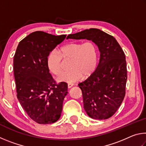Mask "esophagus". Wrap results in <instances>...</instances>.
Here are the masks:
<instances>
[{
	"mask_svg": "<svg viewBox=\"0 0 146 146\" xmlns=\"http://www.w3.org/2000/svg\"><path fill=\"white\" fill-rule=\"evenodd\" d=\"M73 84H68V88H71V87H73Z\"/></svg>",
	"mask_w": 146,
	"mask_h": 146,
	"instance_id": "obj_1",
	"label": "esophagus"
}]
</instances>
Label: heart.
I'll use <instances>...</instances> for the list:
<instances>
[{"label": "heart", "mask_w": 146, "mask_h": 146, "mask_svg": "<svg viewBox=\"0 0 146 146\" xmlns=\"http://www.w3.org/2000/svg\"><path fill=\"white\" fill-rule=\"evenodd\" d=\"M62 58L71 60L70 71L63 73L58 76V80L72 84L84 76L88 78L97 70L98 62L97 46L91 40L85 42H73L61 47L59 53L51 51L48 57L49 70L55 75L62 71Z\"/></svg>", "instance_id": "heart-1"}]
</instances>
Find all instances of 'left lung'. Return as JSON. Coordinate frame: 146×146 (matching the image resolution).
I'll list each match as a JSON object with an SVG mask.
<instances>
[{"instance_id":"8db88e82","label":"left lung","mask_w":146,"mask_h":146,"mask_svg":"<svg viewBox=\"0 0 146 146\" xmlns=\"http://www.w3.org/2000/svg\"><path fill=\"white\" fill-rule=\"evenodd\" d=\"M68 38L91 40L99 49L100 58L97 70L78 86L89 117L108 119L117 111L125 95L127 67L124 52L113 36L99 29L90 28L70 34Z\"/></svg>"}]
</instances>
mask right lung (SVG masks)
<instances>
[{"instance_id":"obj_1","label":"right lung","mask_w":146,"mask_h":146,"mask_svg":"<svg viewBox=\"0 0 146 146\" xmlns=\"http://www.w3.org/2000/svg\"><path fill=\"white\" fill-rule=\"evenodd\" d=\"M66 35L31 33L20 42L13 58L17 97L32 120L40 124L57 121L62 110L68 84H57L49 73L48 56Z\"/></svg>"}]
</instances>
